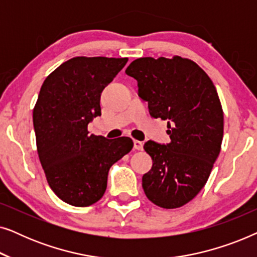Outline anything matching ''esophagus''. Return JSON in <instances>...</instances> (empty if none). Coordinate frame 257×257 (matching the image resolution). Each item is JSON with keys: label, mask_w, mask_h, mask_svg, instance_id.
<instances>
[{"label": "esophagus", "mask_w": 257, "mask_h": 257, "mask_svg": "<svg viewBox=\"0 0 257 257\" xmlns=\"http://www.w3.org/2000/svg\"><path fill=\"white\" fill-rule=\"evenodd\" d=\"M133 145H135V149L137 151H142L143 146H144V143L139 142V140H133Z\"/></svg>", "instance_id": "1"}]
</instances>
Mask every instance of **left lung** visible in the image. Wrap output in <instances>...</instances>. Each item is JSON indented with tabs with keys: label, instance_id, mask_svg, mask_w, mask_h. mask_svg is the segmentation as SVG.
Returning <instances> with one entry per match:
<instances>
[{
	"label": "left lung",
	"instance_id": "8db88e82",
	"mask_svg": "<svg viewBox=\"0 0 257 257\" xmlns=\"http://www.w3.org/2000/svg\"><path fill=\"white\" fill-rule=\"evenodd\" d=\"M126 75L138 82V94L153 118L167 120L171 142H147L152 158L143 175L147 199L165 209L186 205L201 191L219 157L223 138V111L208 75L188 58L143 57Z\"/></svg>",
	"mask_w": 257,
	"mask_h": 257
}]
</instances>
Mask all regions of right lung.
Returning a JSON list of instances; mask_svg holds the SVG:
<instances>
[{
	"instance_id": "add662e5",
	"label": "right lung",
	"mask_w": 257,
	"mask_h": 257,
	"mask_svg": "<svg viewBox=\"0 0 257 257\" xmlns=\"http://www.w3.org/2000/svg\"><path fill=\"white\" fill-rule=\"evenodd\" d=\"M128 58L73 57L42 84L33 120L37 153L50 188L76 207L96 203L106 191L107 173L133 147L128 137L89 136L100 115V93Z\"/></svg>"
}]
</instances>
